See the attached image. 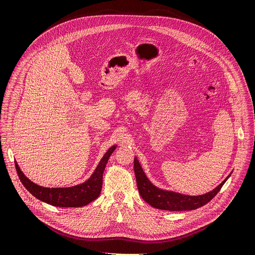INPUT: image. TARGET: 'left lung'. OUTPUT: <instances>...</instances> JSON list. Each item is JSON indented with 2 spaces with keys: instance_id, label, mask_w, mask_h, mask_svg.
Instances as JSON below:
<instances>
[{
  "instance_id": "obj_1",
  "label": "left lung",
  "mask_w": 255,
  "mask_h": 255,
  "mask_svg": "<svg viewBox=\"0 0 255 255\" xmlns=\"http://www.w3.org/2000/svg\"><path fill=\"white\" fill-rule=\"evenodd\" d=\"M133 170L137 184V189L141 198L147 204L155 208L170 211L193 210L205 206L217 195L224 183L228 181L232 173L231 172V174L213 190L207 192L206 194L190 196L181 194L171 190L160 189L155 186L146 177L145 173L141 168V165L136 157H134L133 159Z\"/></svg>"
}]
</instances>
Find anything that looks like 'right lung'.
Returning a JSON list of instances; mask_svg holds the SVG:
<instances>
[{
  "mask_svg": "<svg viewBox=\"0 0 255 255\" xmlns=\"http://www.w3.org/2000/svg\"><path fill=\"white\" fill-rule=\"evenodd\" d=\"M117 146L118 145L110 147L109 150L100 159L92 176L86 182L71 187L49 188L40 186L24 176L17 161H15V167L17 170L19 179L24 184V187L38 200L47 203L50 206L58 207H81L95 201L100 195L102 188L103 172L106 167L110 156L115 151Z\"/></svg>",
  "mask_w": 255,
  "mask_h": 255,
  "instance_id": "1",
  "label": "right lung"
}]
</instances>
